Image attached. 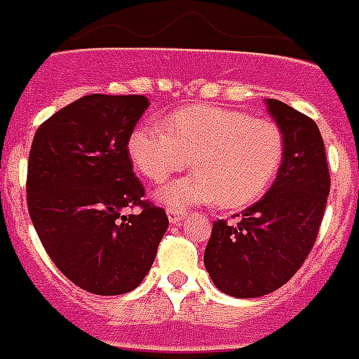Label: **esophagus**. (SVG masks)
Masks as SVG:
<instances>
[{"mask_svg": "<svg viewBox=\"0 0 359 359\" xmlns=\"http://www.w3.org/2000/svg\"><path fill=\"white\" fill-rule=\"evenodd\" d=\"M168 220H170V224H180L182 220L185 218V210H180V208H168Z\"/></svg>", "mask_w": 359, "mask_h": 359, "instance_id": "obj_1", "label": "esophagus"}]
</instances>
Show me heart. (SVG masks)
Wrapping results in <instances>:
<instances>
[{"label":"heart","instance_id":"1","mask_svg":"<svg viewBox=\"0 0 359 359\" xmlns=\"http://www.w3.org/2000/svg\"><path fill=\"white\" fill-rule=\"evenodd\" d=\"M127 152L137 172L152 184L185 170L191 160L193 174L154 191V199L168 208L210 201L238 208L271 187L284 160V135L271 119L195 104L166 116L162 126L135 127Z\"/></svg>","mask_w":359,"mask_h":359}]
</instances>
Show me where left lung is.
Segmentation results:
<instances>
[{
    "label": "left lung",
    "instance_id": "8db88e82",
    "mask_svg": "<svg viewBox=\"0 0 359 359\" xmlns=\"http://www.w3.org/2000/svg\"><path fill=\"white\" fill-rule=\"evenodd\" d=\"M265 104L284 135L278 175L238 224L215 222L205 249L210 280L233 297L266 296L296 274L317 240L330 189L317 123L280 100Z\"/></svg>",
    "mask_w": 359,
    "mask_h": 359
}]
</instances>
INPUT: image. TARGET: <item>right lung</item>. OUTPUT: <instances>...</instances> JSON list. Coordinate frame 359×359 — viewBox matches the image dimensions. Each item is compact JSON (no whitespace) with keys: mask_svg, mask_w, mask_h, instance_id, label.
<instances>
[{"mask_svg":"<svg viewBox=\"0 0 359 359\" xmlns=\"http://www.w3.org/2000/svg\"><path fill=\"white\" fill-rule=\"evenodd\" d=\"M147 108L141 94H88L46 119L30 147L32 224L55 266L90 294L137 288L168 230L164 208L143 201L127 152ZM127 206L142 210L126 215Z\"/></svg>","mask_w":359,"mask_h":359,"instance_id":"right-lung-1","label":"right lung"}]
</instances>
